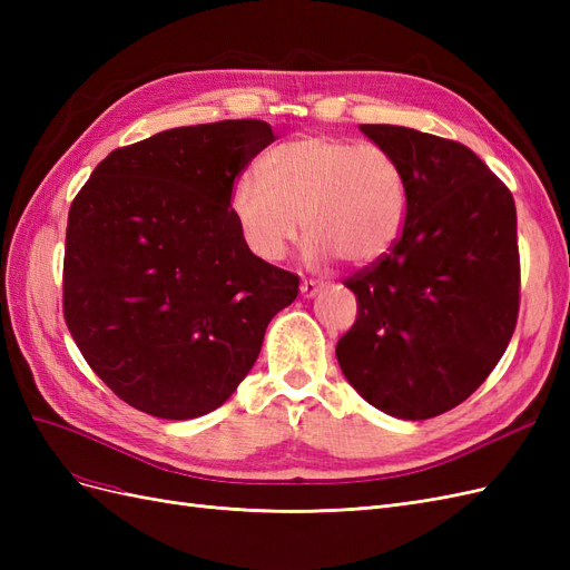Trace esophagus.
Here are the masks:
<instances>
[{
    "label": "esophagus",
    "mask_w": 570,
    "mask_h": 570,
    "mask_svg": "<svg viewBox=\"0 0 570 570\" xmlns=\"http://www.w3.org/2000/svg\"><path fill=\"white\" fill-rule=\"evenodd\" d=\"M321 287H323V285L316 283V281H304L302 287H299V289H302V297H304V299H312Z\"/></svg>",
    "instance_id": "esophagus-1"
}]
</instances>
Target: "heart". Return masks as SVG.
Instances as JSON below:
<instances>
[{"mask_svg":"<svg viewBox=\"0 0 570 570\" xmlns=\"http://www.w3.org/2000/svg\"><path fill=\"white\" fill-rule=\"evenodd\" d=\"M228 206L245 247L262 262H283L304 223L314 262L337 254L368 266L402 237L409 193L402 164L385 147L306 135L271 149L262 174H239Z\"/></svg>","mask_w":570,"mask_h":570,"instance_id":"heart-1","label":"heart"}]
</instances>
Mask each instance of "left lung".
I'll use <instances>...</instances> for the list:
<instances>
[{
  "mask_svg": "<svg viewBox=\"0 0 570 570\" xmlns=\"http://www.w3.org/2000/svg\"><path fill=\"white\" fill-rule=\"evenodd\" d=\"M402 164V237L344 281L356 321L335 354L350 385L394 419L459 406L507 352L521 302L509 187L454 140L402 126H358Z\"/></svg>",
  "mask_w": 570,
  "mask_h": 570,
  "instance_id": "obj_1",
  "label": "left lung"
}]
</instances>
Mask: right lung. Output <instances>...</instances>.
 I'll return each instance as SVG.
<instances>
[{
	"label": "right lung",
	"instance_id": "obj_1",
	"mask_svg": "<svg viewBox=\"0 0 570 570\" xmlns=\"http://www.w3.org/2000/svg\"><path fill=\"white\" fill-rule=\"evenodd\" d=\"M273 140L254 118L164 130L114 149L71 204L66 325L107 387L149 416L218 409L297 297V275L256 258L228 206Z\"/></svg>",
	"mask_w": 570,
	"mask_h": 570
}]
</instances>
